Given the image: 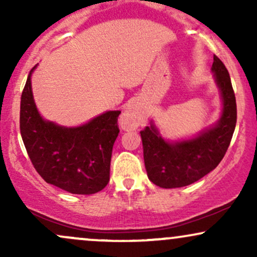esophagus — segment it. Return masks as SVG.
Instances as JSON below:
<instances>
[{
	"instance_id": "obj_1",
	"label": "esophagus",
	"mask_w": 257,
	"mask_h": 257,
	"mask_svg": "<svg viewBox=\"0 0 257 257\" xmlns=\"http://www.w3.org/2000/svg\"><path fill=\"white\" fill-rule=\"evenodd\" d=\"M146 116L143 106L139 102H132L120 116L119 123L124 131H135L139 125L145 123Z\"/></svg>"
}]
</instances>
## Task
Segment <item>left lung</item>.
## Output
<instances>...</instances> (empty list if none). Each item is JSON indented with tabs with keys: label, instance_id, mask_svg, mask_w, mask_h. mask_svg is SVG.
<instances>
[{
	"label": "left lung",
	"instance_id": "8db88e82",
	"mask_svg": "<svg viewBox=\"0 0 257 257\" xmlns=\"http://www.w3.org/2000/svg\"><path fill=\"white\" fill-rule=\"evenodd\" d=\"M222 99L221 117L196 137L168 141L151 120L140 132L147 176L162 188L184 187L198 181L219 166L228 149L237 123V104L231 77L216 55L211 66Z\"/></svg>",
	"mask_w": 257,
	"mask_h": 257
}]
</instances>
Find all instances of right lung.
I'll use <instances>...</instances> for the list:
<instances>
[{
  "label": "right lung",
  "instance_id": "1",
  "mask_svg": "<svg viewBox=\"0 0 257 257\" xmlns=\"http://www.w3.org/2000/svg\"><path fill=\"white\" fill-rule=\"evenodd\" d=\"M29 73L20 101V133L36 172L48 184L73 194H93L110 180V164L120 111H106L79 126L42 118Z\"/></svg>",
  "mask_w": 257,
  "mask_h": 257
}]
</instances>
